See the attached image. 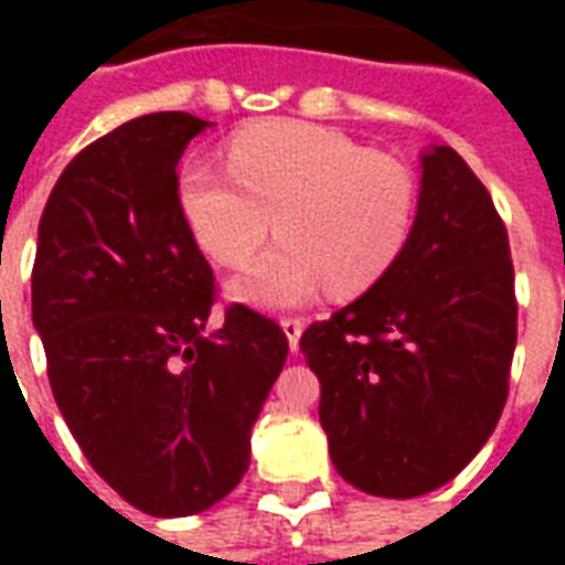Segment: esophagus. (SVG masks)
Instances as JSON below:
<instances>
[{"instance_id": "34e87169", "label": "esophagus", "mask_w": 565, "mask_h": 565, "mask_svg": "<svg viewBox=\"0 0 565 565\" xmlns=\"http://www.w3.org/2000/svg\"><path fill=\"white\" fill-rule=\"evenodd\" d=\"M281 327L284 332H287V342H290V348H299V335H302V330H306V320L302 318H281Z\"/></svg>"}]
</instances>
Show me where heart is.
I'll list each match as a JSON object with an SVG mask.
<instances>
[{
	"mask_svg": "<svg viewBox=\"0 0 565 565\" xmlns=\"http://www.w3.org/2000/svg\"><path fill=\"white\" fill-rule=\"evenodd\" d=\"M178 205L199 247L221 266L245 263L275 221L281 242L247 266L235 294L290 308L323 284L335 296H356L381 281L415 230L417 178L342 132L287 120L235 132L226 172L184 162Z\"/></svg>",
	"mask_w": 565,
	"mask_h": 565,
	"instance_id": "1",
	"label": "heart"
}]
</instances>
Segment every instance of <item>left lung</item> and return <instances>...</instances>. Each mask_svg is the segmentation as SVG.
I'll return each mask as SVG.
<instances>
[{"label": "left lung", "instance_id": "obj_1", "mask_svg": "<svg viewBox=\"0 0 565 565\" xmlns=\"http://www.w3.org/2000/svg\"><path fill=\"white\" fill-rule=\"evenodd\" d=\"M514 342L505 223L460 153L436 148L399 259L299 339L339 475L387 499L448 484L497 429Z\"/></svg>", "mask_w": 565, "mask_h": 565}]
</instances>
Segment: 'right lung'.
<instances>
[{
    "mask_svg": "<svg viewBox=\"0 0 565 565\" xmlns=\"http://www.w3.org/2000/svg\"><path fill=\"white\" fill-rule=\"evenodd\" d=\"M209 120H129L68 162L47 196L32 266V323L51 391L96 472L153 518L211 509L250 462V426L287 335L233 302L178 205V160Z\"/></svg>",
    "mask_w": 565,
    "mask_h": 565,
    "instance_id": "obj_1",
    "label": "right lung"
}]
</instances>
